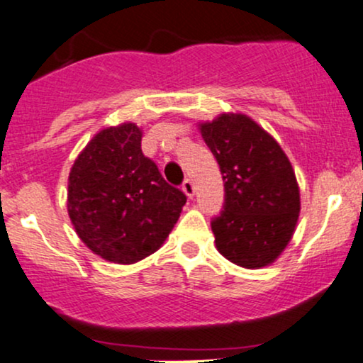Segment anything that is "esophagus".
Segmentation results:
<instances>
[{
  "mask_svg": "<svg viewBox=\"0 0 363 363\" xmlns=\"http://www.w3.org/2000/svg\"><path fill=\"white\" fill-rule=\"evenodd\" d=\"M182 188H183V191H185V195L188 196V199H193V195H195V185H193L191 180H188V178H186V180L183 182Z\"/></svg>",
  "mask_w": 363,
  "mask_h": 363,
  "instance_id": "1",
  "label": "esophagus"
}]
</instances>
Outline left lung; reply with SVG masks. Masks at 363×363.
I'll use <instances>...</instances> for the list:
<instances>
[{"label":"left lung","mask_w":363,"mask_h":363,"mask_svg":"<svg viewBox=\"0 0 363 363\" xmlns=\"http://www.w3.org/2000/svg\"><path fill=\"white\" fill-rule=\"evenodd\" d=\"M225 182V205L211 222L216 250L235 265H272L294 237L300 188L274 136L243 113L199 125Z\"/></svg>","instance_id":"left-lung-1"}]
</instances>
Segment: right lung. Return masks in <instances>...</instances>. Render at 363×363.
Here are the masks:
<instances>
[{
  "instance_id": "obj_1",
  "label": "right lung",
  "mask_w": 363,
  "mask_h": 363,
  "mask_svg": "<svg viewBox=\"0 0 363 363\" xmlns=\"http://www.w3.org/2000/svg\"><path fill=\"white\" fill-rule=\"evenodd\" d=\"M143 131L125 121L98 131L68 177L74 232L103 260L131 265L162 247L186 196L141 152Z\"/></svg>"
}]
</instances>
